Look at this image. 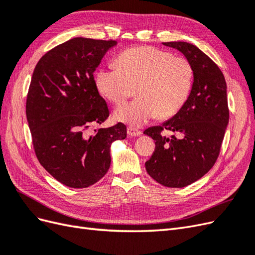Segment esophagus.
<instances>
[{"label":"esophagus","mask_w":255,"mask_h":255,"mask_svg":"<svg viewBox=\"0 0 255 255\" xmlns=\"http://www.w3.org/2000/svg\"><path fill=\"white\" fill-rule=\"evenodd\" d=\"M141 130L137 129L135 128H132V127H128V135L130 136V137H136V136H139L141 135Z\"/></svg>","instance_id":"34e87169"}]
</instances>
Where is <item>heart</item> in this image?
I'll use <instances>...</instances> for the list:
<instances>
[{"mask_svg": "<svg viewBox=\"0 0 255 255\" xmlns=\"http://www.w3.org/2000/svg\"><path fill=\"white\" fill-rule=\"evenodd\" d=\"M118 68H102L96 74L101 95L116 105L137 94L135 101L118 107L114 118L141 127L159 115L172 117L190 96L195 71L190 61L153 47H138L121 53Z\"/></svg>", "mask_w": 255, "mask_h": 255, "instance_id": "heart-1", "label": "heart"}]
</instances>
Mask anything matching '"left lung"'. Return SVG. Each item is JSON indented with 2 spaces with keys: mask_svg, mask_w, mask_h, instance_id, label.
I'll list each match as a JSON object with an SVG mask.
<instances>
[{
  "mask_svg": "<svg viewBox=\"0 0 255 255\" xmlns=\"http://www.w3.org/2000/svg\"><path fill=\"white\" fill-rule=\"evenodd\" d=\"M163 44L180 51L190 61L194 86L180 112L143 132L156 141L145 169L157 183L181 188L201 179L218 158L229 123L227 83L218 66L196 45L184 41ZM165 129L180 137H166Z\"/></svg>",
  "mask_w": 255,
  "mask_h": 255,
  "instance_id": "8db88e82",
  "label": "left lung"
}]
</instances>
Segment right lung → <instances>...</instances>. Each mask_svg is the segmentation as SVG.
I'll return each instance as SVG.
<instances>
[{
	"label": "right lung",
	"mask_w": 255,
	"mask_h": 255,
	"mask_svg": "<svg viewBox=\"0 0 255 255\" xmlns=\"http://www.w3.org/2000/svg\"><path fill=\"white\" fill-rule=\"evenodd\" d=\"M116 44L73 38L45 53L33 72L26 118L34 150L45 170L68 187L85 188L101 180L111 166L112 143L127 138L121 122L87 133L110 116L94 72Z\"/></svg>",
	"instance_id": "right-lung-1"
}]
</instances>
